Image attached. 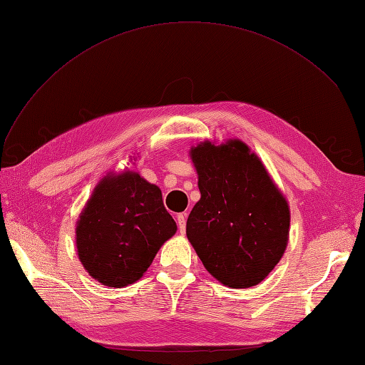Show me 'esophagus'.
<instances>
[{
	"instance_id": "34e87169",
	"label": "esophagus",
	"mask_w": 365,
	"mask_h": 365,
	"mask_svg": "<svg viewBox=\"0 0 365 365\" xmlns=\"http://www.w3.org/2000/svg\"><path fill=\"white\" fill-rule=\"evenodd\" d=\"M185 217H187V213H180L178 216H176V222H178V228L181 233H184L185 231Z\"/></svg>"
}]
</instances>
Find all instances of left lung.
<instances>
[{
    "label": "left lung",
    "mask_w": 365,
    "mask_h": 365,
    "mask_svg": "<svg viewBox=\"0 0 365 365\" xmlns=\"http://www.w3.org/2000/svg\"><path fill=\"white\" fill-rule=\"evenodd\" d=\"M201 200L185 233L205 269L228 288L259 284L283 256L289 207L256 153L240 140L192 148Z\"/></svg>",
    "instance_id": "8db88e82"
}]
</instances>
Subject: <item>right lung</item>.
Returning a JSON list of instances; mask_svg holds the SVG:
<instances>
[{
    "mask_svg": "<svg viewBox=\"0 0 365 365\" xmlns=\"http://www.w3.org/2000/svg\"><path fill=\"white\" fill-rule=\"evenodd\" d=\"M176 224L161 190L137 172L109 173L77 220L76 247L83 268L109 288L143 277Z\"/></svg>",
    "mask_w": 365,
    "mask_h": 365,
    "instance_id": "right-lung-1",
    "label": "right lung"
}]
</instances>
